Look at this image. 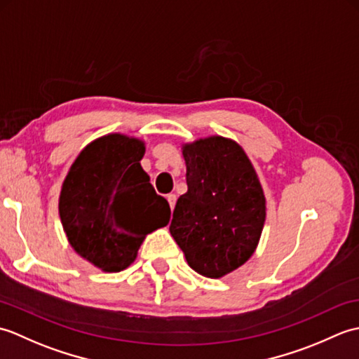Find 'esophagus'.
<instances>
[{
    "mask_svg": "<svg viewBox=\"0 0 359 359\" xmlns=\"http://www.w3.org/2000/svg\"><path fill=\"white\" fill-rule=\"evenodd\" d=\"M166 201H168V203H170V208L174 210L175 201H177V197H175V194H168V196H166Z\"/></svg>",
    "mask_w": 359,
    "mask_h": 359,
    "instance_id": "esophagus-1",
    "label": "esophagus"
}]
</instances>
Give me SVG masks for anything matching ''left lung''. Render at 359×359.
I'll return each mask as SVG.
<instances>
[{
  "instance_id": "8db88e82",
  "label": "left lung",
  "mask_w": 359,
  "mask_h": 359,
  "mask_svg": "<svg viewBox=\"0 0 359 359\" xmlns=\"http://www.w3.org/2000/svg\"><path fill=\"white\" fill-rule=\"evenodd\" d=\"M188 191L175 203L170 231L194 271L207 278L245 264L265 222V197L253 165L233 140L185 144Z\"/></svg>"
}]
</instances>
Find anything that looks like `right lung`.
Returning a JSON list of instances; mask_svg holds the SVG:
<instances>
[{
	"mask_svg": "<svg viewBox=\"0 0 359 359\" xmlns=\"http://www.w3.org/2000/svg\"><path fill=\"white\" fill-rule=\"evenodd\" d=\"M143 142L109 134L75 158L60 194V217L71 245L103 271L134 262L144 236L170 222L166 199L142 170Z\"/></svg>",
	"mask_w": 359,
	"mask_h": 359,
	"instance_id": "add662e5",
	"label": "right lung"
}]
</instances>
